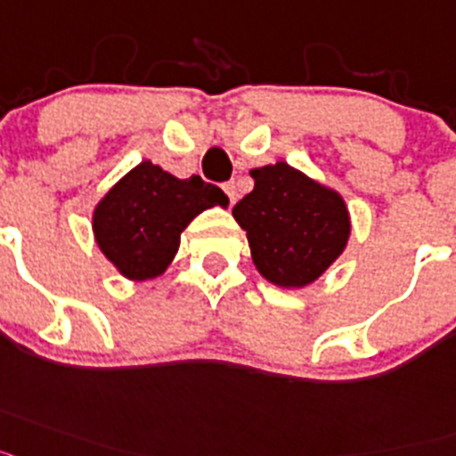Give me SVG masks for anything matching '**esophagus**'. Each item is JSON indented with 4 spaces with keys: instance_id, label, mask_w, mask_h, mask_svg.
Returning <instances> with one entry per match:
<instances>
[{
    "instance_id": "1",
    "label": "esophagus",
    "mask_w": 456,
    "mask_h": 456,
    "mask_svg": "<svg viewBox=\"0 0 456 456\" xmlns=\"http://www.w3.org/2000/svg\"><path fill=\"white\" fill-rule=\"evenodd\" d=\"M223 188L229 197V204H236V200H239V188H236V183H233V181H229V183H224Z\"/></svg>"
}]
</instances>
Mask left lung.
Returning <instances> with one entry per match:
<instances>
[{
    "mask_svg": "<svg viewBox=\"0 0 456 456\" xmlns=\"http://www.w3.org/2000/svg\"><path fill=\"white\" fill-rule=\"evenodd\" d=\"M252 192L233 206L256 271L280 289L316 282L346 250L351 213L335 188L289 162L252 169Z\"/></svg>",
    "mask_w": 456,
    "mask_h": 456,
    "instance_id": "left-lung-1",
    "label": "left lung"
}]
</instances>
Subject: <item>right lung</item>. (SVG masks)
<instances>
[{
  "label": "right lung",
  "instance_id": "right-lung-1",
  "mask_svg": "<svg viewBox=\"0 0 456 456\" xmlns=\"http://www.w3.org/2000/svg\"><path fill=\"white\" fill-rule=\"evenodd\" d=\"M213 206H229L220 188L200 176L176 179L151 160H142L94 206V240L121 277L130 282L156 280L179 252L185 227Z\"/></svg>",
  "mask_w": 456,
  "mask_h": 456
}]
</instances>
